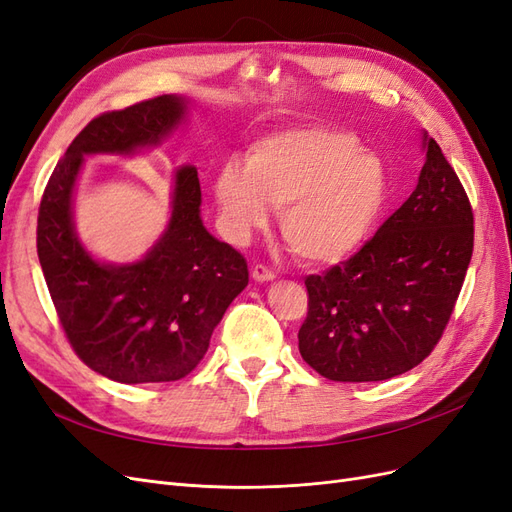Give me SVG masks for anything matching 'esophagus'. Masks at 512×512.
Here are the masks:
<instances>
[{
  "label": "esophagus",
  "mask_w": 512,
  "mask_h": 512,
  "mask_svg": "<svg viewBox=\"0 0 512 512\" xmlns=\"http://www.w3.org/2000/svg\"><path fill=\"white\" fill-rule=\"evenodd\" d=\"M252 277L256 282H271V280H275V271H271L267 265H254Z\"/></svg>",
  "instance_id": "esophagus-1"
}]
</instances>
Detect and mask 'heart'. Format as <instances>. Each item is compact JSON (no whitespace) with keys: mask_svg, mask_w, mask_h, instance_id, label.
Instances as JSON below:
<instances>
[{"mask_svg":"<svg viewBox=\"0 0 512 512\" xmlns=\"http://www.w3.org/2000/svg\"><path fill=\"white\" fill-rule=\"evenodd\" d=\"M213 194L232 239L265 224L273 205L290 250L324 265L369 239L389 200V177L356 134L303 126L262 138L247 164L224 162Z\"/></svg>","mask_w":512,"mask_h":512,"instance_id":"1","label":"heart"}]
</instances>
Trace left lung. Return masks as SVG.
<instances>
[{
    "instance_id": "left-lung-1",
    "label": "left lung",
    "mask_w": 512,
    "mask_h": 512,
    "mask_svg": "<svg viewBox=\"0 0 512 512\" xmlns=\"http://www.w3.org/2000/svg\"><path fill=\"white\" fill-rule=\"evenodd\" d=\"M416 190L359 252L307 275L303 361L335 382L410 371L440 342L474 250V213L440 145L425 136Z\"/></svg>"
}]
</instances>
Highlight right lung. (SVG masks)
<instances>
[{
    "mask_svg": "<svg viewBox=\"0 0 512 512\" xmlns=\"http://www.w3.org/2000/svg\"><path fill=\"white\" fill-rule=\"evenodd\" d=\"M185 115V98L158 96L91 119L46 183L38 209V258L72 350L123 384L175 382L203 359L226 307L247 286L245 258L200 220L194 166L175 175L162 239L134 265H100L76 239L72 190L87 153L158 145Z\"/></svg>",
    "mask_w": 512,
    "mask_h": 512,
    "instance_id": "add662e5",
    "label": "right lung"
}]
</instances>
